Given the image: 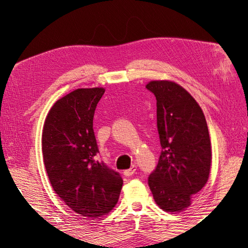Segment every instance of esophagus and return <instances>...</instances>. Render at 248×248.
I'll return each instance as SVG.
<instances>
[{
    "label": "esophagus",
    "mask_w": 248,
    "mask_h": 248,
    "mask_svg": "<svg viewBox=\"0 0 248 248\" xmlns=\"http://www.w3.org/2000/svg\"><path fill=\"white\" fill-rule=\"evenodd\" d=\"M134 171H135V167L134 166H132L130 168V170H124V175L125 176V177H131L134 173Z\"/></svg>",
    "instance_id": "esophagus-1"
}]
</instances>
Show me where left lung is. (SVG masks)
<instances>
[{"label": "left lung", "instance_id": "left-lung-1", "mask_svg": "<svg viewBox=\"0 0 248 248\" xmlns=\"http://www.w3.org/2000/svg\"><path fill=\"white\" fill-rule=\"evenodd\" d=\"M156 99V125L162 147L155 170L148 178L156 204L182 212L209 180L211 141L202 108L186 89L168 80L150 81Z\"/></svg>", "mask_w": 248, "mask_h": 248}]
</instances>
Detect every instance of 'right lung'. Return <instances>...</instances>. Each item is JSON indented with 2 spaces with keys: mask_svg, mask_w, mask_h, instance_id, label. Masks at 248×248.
I'll list each match as a JSON object with an SVG mask.
<instances>
[{
  "mask_svg": "<svg viewBox=\"0 0 248 248\" xmlns=\"http://www.w3.org/2000/svg\"><path fill=\"white\" fill-rule=\"evenodd\" d=\"M103 87L78 88L59 99L46 115L41 147L52 187L84 217L108 214L118 202L123 179L97 160L93 119Z\"/></svg>",
  "mask_w": 248,
  "mask_h": 248,
  "instance_id": "add662e5",
  "label": "right lung"
}]
</instances>
